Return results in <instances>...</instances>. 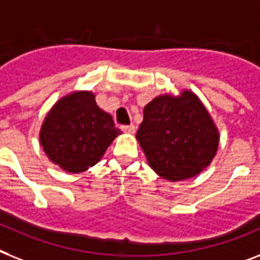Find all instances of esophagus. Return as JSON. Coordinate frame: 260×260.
<instances>
[{
    "instance_id": "1",
    "label": "esophagus",
    "mask_w": 260,
    "mask_h": 260,
    "mask_svg": "<svg viewBox=\"0 0 260 260\" xmlns=\"http://www.w3.org/2000/svg\"><path fill=\"white\" fill-rule=\"evenodd\" d=\"M135 125L134 124H131V125H123L121 126V131H124L125 134H135Z\"/></svg>"
}]
</instances>
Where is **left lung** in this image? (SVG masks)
I'll return each mask as SVG.
<instances>
[{
  "label": "left lung",
  "instance_id": "left-lung-1",
  "mask_svg": "<svg viewBox=\"0 0 260 260\" xmlns=\"http://www.w3.org/2000/svg\"><path fill=\"white\" fill-rule=\"evenodd\" d=\"M136 139L152 170L171 181L199 175L219 145L218 128L189 90L178 97L159 96L145 105Z\"/></svg>",
  "mask_w": 260,
  "mask_h": 260
}]
</instances>
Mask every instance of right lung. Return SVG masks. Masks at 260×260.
<instances>
[{
  "label": "right lung",
  "instance_id": "add662e5",
  "mask_svg": "<svg viewBox=\"0 0 260 260\" xmlns=\"http://www.w3.org/2000/svg\"><path fill=\"white\" fill-rule=\"evenodd\" d=\"M120 129L90 92H75L56 103L41 126L46 156L71 174L86 171L103 157Z\"/></svg>",
  "mask_w": 260,
  "mask_h": 260
}]
</instances>
